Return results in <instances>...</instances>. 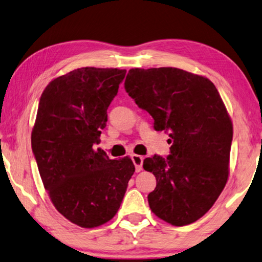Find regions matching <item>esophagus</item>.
<instances>
[{"label": "esophagus", "mask_w": 262, "mask_h": 262, "mask_svg": "<svg viewBox=\"0 0 262 262\" xmlns=\"http://www.w3.org/2000/svg\"><path fill=\"white\" fill-rule=\"evenodd\" d=\"M131 158H132V162H134V164L136 166V171L139 172L143 168V159L144 158L142 156H139V155H132Z\"/></svg>", "instance_id": "1"}]
</instances>
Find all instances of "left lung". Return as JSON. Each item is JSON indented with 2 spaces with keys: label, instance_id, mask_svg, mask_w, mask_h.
Here are the masks:
<instances>
[{
  "label": "left lung",
  "instance_id": "1",
  "mask_svg": "<svg viewBox=\"0 0 262 262\" xmlns=\"http://www.w3.org/2000/svg\"><path fill=\"white\" fill-rule=\"evenodd\" d=\"M125 90L169 132L170 155L145 158L157 184L150 209L173 226L195 222L213 207L228 180L233 124L209 79L175 67L132 68Z\"/></svg>",
  "mask_w": 262,
  "mask_h": 262
}]
</instances>
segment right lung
Returning <instances> with one entry per match:
<instances>
[{
  "label": "right lung",
  "mask_w": 262,
  "mask_h": 262,
  "mask_svg": "<svg viewBox=\"0 0 262 262\" xmlns=\"http://www.w3.org/2000/svg\"><path fill=\"white\" fill-rule=\"evenodd\" d=\"M125 74L118 68H78L52 80L40 98L32 149L41 180L56 210L84 228L117 214L135 172L130 157L110 159L93 149Z\"/></svg>",
  "instance_id": "1"
}]
</instances>
